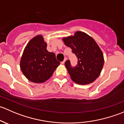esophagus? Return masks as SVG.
<instances>
[{"mask_svg": "<svg viewBox=\"0 0 124 124\" xmlns=\"http://www.w3.org/2000/svg\"><path fill=\"white\" fill-rule=\"evenodd\" d=\"M67 61V57H65V58L64 59V60H63V62H62V64H64V63H65V62L66 61Z\"/></svg>", "mask_w": 124, "mask_h": 124, "instance_id": "1", "label": "esophagus"}]
</instances>
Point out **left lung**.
<instances>
[{
  "label": "left lung",
  "mask_w": 124,
  "mask_h": 124,
  "mask_svg": "<svg viewBox=\"0 0 124 124\" xmlns=\"http://www.w3.org/2000/svg\"><path fill=\"white\" fill-rule=\"evenodd\" d=\"M62 40L78 59L75 67H71L69 60L65 63L72 80L78 85L94 82L100 74L104 63L102 51L95 41L81 31L76 32L73 36L63 38Z\"/></svg>",
  "instance_id": "1"
}]
</instances>
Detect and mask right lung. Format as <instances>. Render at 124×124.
Listing matches in <instances>:
<instances>
[{
	"label": "right lung",
	"instance_id": "right-lung-1",
	"mask_svg": "<svg viewBox=\"0 0 124 124\" xmlns=\"http://www.w3.org/2000/svg\"><path fill=\"white\" fill-rule=\"evenodd\" d=\"M47 43L41 35L29 41L20 60V68L25 77L36 83L49 79L60 62L53 52L47 50Z\"/></svg>",
	"mask_w": 124,
	"mask_h": 124
}]
</instances>
